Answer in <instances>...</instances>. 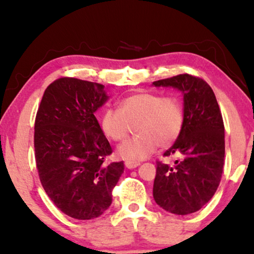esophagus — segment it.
Listing matches in <instances>:
<instances>
[{
    "mask_svg": "<svg viewBox=\"0 0 254 254\" xmlns=\"http://www.w3.org/2000/svg\"><path fill=\"white\" fill-rule=\"evenodd\" d=\"M138 165H140V162H133V161H126V162H125V166H126L127 169L137 168Z\"/></svg>",
    "mask_w": 254,
    "mask_h": 254,
    "instance_id": "obj_1",
    "label": "esophagus"
}]
</instances>
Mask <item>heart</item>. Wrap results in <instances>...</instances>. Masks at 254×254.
<instances>
[{"label": "heart", "instance_id": "b5f03b06", "mask_svg": "<svg viewBox=\"0 0 254 254\" xmlns=\"http://www.w3.org/2000/svg\"><path fill=\"white\" fill-rule=\"evenodd\" d=\"M185 123V111L176 97L161 93L138 92L125 98L119 110L106 109L100 128L112 141H124L134 127L138 135L121 143L117 149L120 158L141 161L154 154L157 145L169 148L178 140Z\"/></svg>", "mask_w": 254, "mask_h": 254}]
</instances>
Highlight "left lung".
I'll return each mask as SVG.
<instances>
[{
  "label": "left lung",
  "instance_id": "1",
  "mask_svg": "<svg viewBox=\"0 0 254 254\" xmlns=\"http://www.w3.org/2000/svg\"><path fill=\"white\" fill-rule=\"evenodd\" d=\"M184 93L185 123L182 134L164 152L178 156L175 165L156 162L154 199L169 213H195L209 201L220 185L224 165V124L213 89L190 74L154 82Z\"/></svg>",
  "mask_w": 254,
  "mask_h": 254
}]
</instances>
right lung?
<instances>
[{
    "label": "right lung",
    "instance_id": "add662e5",
    "mask_svg": "<svg viewBox=\"0 0 254 254\" xmlns=\"http://www.w3.org/2000/svg\"><path fill=\"white\" fill-rule=\"evenodd\" d=\"M107 98L103 84L61 77L47 86L37 111L34 156L41 185L76 220L100 216L124 172V162L106 161L112 148L93 114Z\"/></svg>",
    "mask_w": 254,
    "mask_h": 254
}]
</instances>
